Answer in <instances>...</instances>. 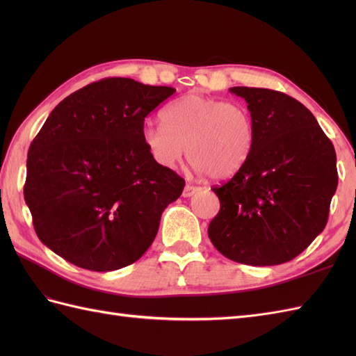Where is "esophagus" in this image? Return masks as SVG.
<instances>
[{
    "label": "esophagus",
    "mask_w": 356,
    "mask_h": 356,
    "mask_svg": "<svg viewBox=\"0 0 356 356\" xmlns=\"http://www.w3.org/2000/svg\"><path fill=\"white\" fill-rule=\"evenodd\" d=\"M197 191H199V186H194V185H185L182 195H184V197H191V195H193L194 193H197Z\"/></svg>",
    "instance_id": "34e87169"
}]
</instances>
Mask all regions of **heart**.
Wrapping results in <instances>:
<instances>
[{"label":"heart","mask_w":356,"mask_h":356,"mask_svg":"<svg viewBox=\"0 0 356 356\" xmlns=\"http://www.w3.org/2000/svg\"><path fill=\"white\" fill-rule=\"evenodd\" d=\"M142 139L149 156L162 166L188 159L195 171L211 179H228L251 157L255 125L241 104L188 95L163 111V122H148Z\"/></svg>","instance_id":"b5f03b06"}]
</instances>
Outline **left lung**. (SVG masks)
<instances>
[{"mask_svg":"<svg viewBox=\"0 0 356 356\" xmlns=\"http://www.w3.org/2000/svg\"><path fill=\"white\" fill-rule=\"evenodd\" d=\"M248 102L255 145L213 191L220 211L209 240L232 261L272 266L295 259L324 229L338 185L335 148L303 104L269 88L232 87Z\"/></svg>","mask_w":356,"mask_h":356,"instance_id":"8db88e82","label":"left lung"}]
</instances>
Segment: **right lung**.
I'll use <instances>...</instances> for the list:
<instances>
[{
	"mask_svg": "<svg viewBox=\"0 0 356 356\" xmlns=\"http://www.w3.org/2000/svg\"><path fill=\"white\" fill-rule=\"evenodd\" d=\"M174 92L107 78L53 108L29 148L24 185L36 236L53 252L96 272L145 254L185 186L142 139L143 120Z\"/></svg>",
	"mask_w": 356,
	"mask_h": 356,
	"instance_id": "right-lung-1",
	"label": "right lung"
}]
</instances>
